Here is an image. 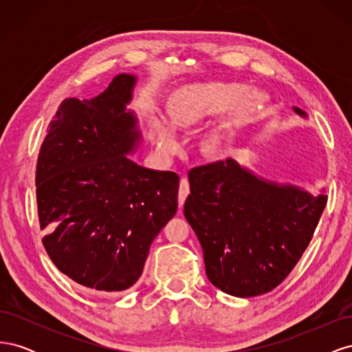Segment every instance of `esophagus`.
Returning <instances> with one entry per match:
<instances>
[{
	"label": "esophagus",
	"instance_id": "1",
	"mask_svg": "<svg viewBox=\"0 0 352 352\" xmlns=\"http://www.w3.org/2000/svg\"><path fill=\"white\" fill-rule=\"evenodd\" d=\"M189 195V182L186 177H182L180 179V185H179V194H177V198H179V207H184L185 204V199L188 198Z\"/></svg>",
	"mask_w": 352,
	"mask_h": 352
}]
</instances>
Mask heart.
I'll return each mask as SVG.
<instances>
[{
    "mask_svg": "<svg viewBox=\"0 0 352 352\" xmlns=\"http://www.w3.org/2000/svg\"><path fill=\"white\" fill-rule=\"evenodd\" d=\"M264 107L261 95L236 82H195L173 88L163 100L168 122L180 131H190L208 123L223 111L226 116L199 140V151L207 158L225 154L232 132L251 120ZM155 111L146 114V124L157 148L164 154L176 150L175 132Z\"/></svg>",
    "mask_w": 352,
    "mask_h": 352,
    "instance_id": "heart-1",
    "label": "heart"
}]
</instances>
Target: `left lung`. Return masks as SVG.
<instances>
[{
    "label": "left lung",
    "mask_w": 352,
    "mask_h": 352,
    "mask_svg": "<svg viewBox=\"0 0 352 352\" xmlns=\"http://www.w3.org/2000/svg\"><path fill=\"white\" fill-rule=\"evenodd\" d=\"M188 179L184 212L204 252L207 278L239 298L270 292L286 279L327 202L326 194L269 182L232 158L194 167Z\"/></svg>",
    "instance_id": "obj_1"
}]
</instances>
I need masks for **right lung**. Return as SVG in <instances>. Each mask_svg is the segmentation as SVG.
I'll return each instance as SVG.
<instances>
[{"mask_svg": "<svg viewBox=\"0 0 352 352\" xmlns=\"http://www.w3.org/2000/svg\"><path fill=\"white\" fill-rule=\"evenodd\" d=\"M135 82L123 73L98 97L63 101L36 164L39 226L51 261L76 283L109 294L140 279L153 241L177 210L179 176L126 155L141 140L126 110Z\"/></svg>", "mask_w": 352, "mask_h": 352, "instance_id": "right-lung-1", "label": "right lung"}]
</instances>
